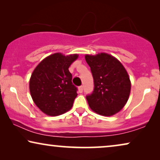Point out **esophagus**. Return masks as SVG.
Masks as SVG:
<instances>
[{
  "mask_svg": "<svg viewBox=\"0 0 160 160\" xmlns=\"http://www.w3.org/2000/svg\"><path fill=\"white\" fill-rule=\"evenodd\" d=\"M83 89H84V87H83L82 85V86H80L79 87H78V90H79V92H81V93L82 92Z\"/></svg>",
  "mask_w": 160,
  "mask_h": 160,
  "instance_id": "1",
  "label": "esophagus"
}]
</instances>
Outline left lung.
<instances>
[{
	"label": "left lung",
	"mask_w": 160,
	"mask_h": 160,
	"mask_svg": "<svg viewBox=\"0 0 160 160\" xmlns=\"http://www.w3.org/2000/svg\"><path fill=\"white\" fill-rule=\"evenodd\" d=\"M94 80L92 92L86 96L92 110L102 116L119 112L128 101L131 84L125 68L106 53L85 56Z\"/></svg>",
	"instance_id": "8db88e82"
}]
</instances>
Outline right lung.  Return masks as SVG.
<instances>
[{"instance_id": "obj_1", "label": "right lung", "mask_w": 160, "mask_h": 160, "mask_svg": "<svg viewBox=\"0 0 160 160\" xmlns=\"http://www.w3.org/2000/svg\"><path fill=\"white\" fill-rule=\"evenodd\" d=\"M77 54H52L39 63L30 79V92L35 104L49 116L62 114L72 108L77 87L69 71Z\"/></svg>"}]
</instances>
